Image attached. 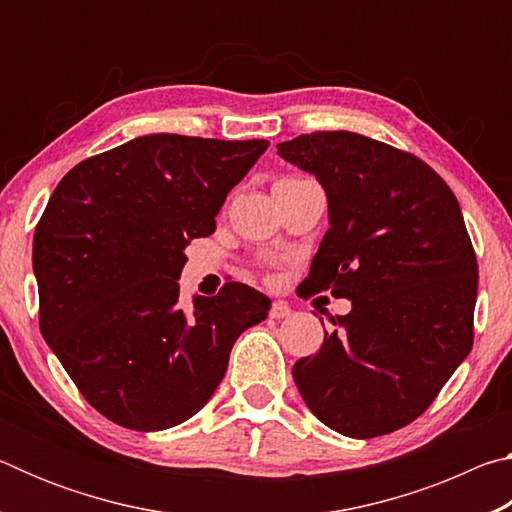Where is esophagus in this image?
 <instances>
[{"instance_id":"1","label":"esophagus","mask_w":512,"mask_h":512,"mask_svg":"<svg viewBox=\"0 0 512 512\" xmlns=\"http://www.w3.org/2000/svg\"><path fill=\"white\" fill-rule=\"evenodd\" d=\"M268 314H271V318H287L289 314H291V307L287 305V302H282V300H277V302H273L271 305V311H268Z\"/></svg>"}]
</instances>
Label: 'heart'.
Wrapping results in <instances>:
<instances>
[{
    "mask_svg": "<svg viewBox=\"0 0 512 512\" xmlns=\"http://www.w3.org/2000/svg\"><path fill=\"white\" fill-rule=\"evenodd\" d=\"M287 180H300V178H280L277 183H287Z\"/></svg>",
    "mask_w": 512,
    "mask_h": 512,
    "instance_id": "1",
    "label": "heart"
}]
</instances>
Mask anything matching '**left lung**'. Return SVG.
Wrapping results in <instances>:
<instances>
[{"instance_id": "obj_1", "label": "left lung", "mask_w": 512, "mask_h": 512, "mask_svg": "<svg viewBox=\"0 0 512 512\" xmlns=\"http://www.w3.org/2000/svg\"><path fill=\"white\" fill-rule=\"evenodd\" d=\"M277 153L314 173L329 205L298 293L352 300L293 366L302 400L343 436L402 429L472 350L479 266L461 207L427 162L366 135L316 131Z\"/></svg>"}]
</instances>
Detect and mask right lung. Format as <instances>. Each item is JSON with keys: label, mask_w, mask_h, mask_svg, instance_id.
<instances>
[{"label": "right lung", "mask_w": 512, "mask_h": 512, "mask_svg": "<svg viewBox=\"0 0 512 512\" xmlns=\"http://www.w3.org/2000/svg\"><path fill=\"white\" fill-rule=\"evenodd\" d=\"M266 140L144 135L76 164L33 235L40 332L108 420L160 431L192 418L271 300L241 282L180 305L185 248L216 228Z\"/></svg>", "instance_id": "right-lung-1"}]
</instances>
